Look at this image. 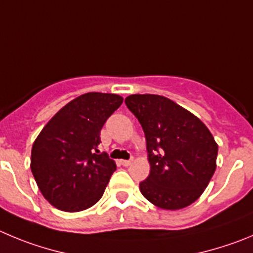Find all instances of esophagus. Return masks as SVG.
Segmentation results:
<instances>
[{"instance_id": "esophagus-1", "label": "esophagus", "mask_w": 253, "mask_h": 253, "mask_svg": "<svg viewBox=\"0 0 253 253\" xmlns=\"http://www.w3.org/2000/svg\"><path fill=\"white\" fill-rule=\"evenodd\" d=\"M120 162H121V165H122V166H129V165H131L132 164V159L131 160H121V161H120Z\"/></svg>"}]
</instances>
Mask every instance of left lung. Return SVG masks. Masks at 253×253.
<instances>
[{
    "label": "left lung",
    "instance_id": "obj_1",
    "mask_svg": "<svg viewBox=\"0 0 253 253\" xmlns=\"http://www.w3.org/2000/svg\"><path fill=\"white\" fill-rule=\"evenodd\" d=\"M145 132L151 171L141 193L164 210L193 204L216 169L218 146L204 122L169 98L131 94L125 100Z\"/></svg>",
    "mask_w": 253,
    "mask_h": 253
}]
</instances>
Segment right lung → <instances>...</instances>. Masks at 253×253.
<instances>
[{"label": "right lung", "instance_id": "obj_1", "mask_svg": "<svg viewBox=\"0 0 253 253\" xmlns=\"http://www.w3.org/2000/svg\"><path fill=\"white\" fill-rule=\"evenodd\" d=\"M122 101L113 93L81 94L61 108L39 134L31 152V171L52 206L79 212L102 197L116 164L98 151L100 133Z\"/></svg>", "mask_w": 253, "mask_h": 253}]
</instances>
